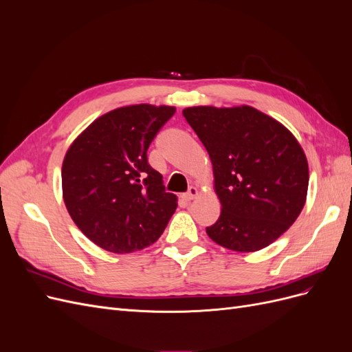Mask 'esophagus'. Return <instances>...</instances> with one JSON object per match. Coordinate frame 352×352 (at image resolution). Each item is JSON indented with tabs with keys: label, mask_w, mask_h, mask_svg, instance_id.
I'll return each instance as SVG.
<instances>
[{
	"label": "esophagus",
	"mask_w": 352,
	"mask_h": 352,
	"mask_svg": "<svg viewBox=\"0 0 352 352\" xmlns=\"http://www.w3.org/2000/svg\"><path fill=\"white\" fill-rule=\"evenodd\" d=\"M197 195H198V189H197L195 186H190V188L188 189V192L184 195V199H185V201H192Z\"/></svg>",
	"instance_id": "esophagus-1"
}]
</instances>
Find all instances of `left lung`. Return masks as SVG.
Listing matches in <instances>:
<instances>
[{
    "label": "left lung",
    "instance_id": "1",
    "mask_svg": "<svg viewBox=\"0 0 352 352\" xmlns=\"http://www.w3.org/2000/svg\"><path fill=\"white\" fill-rule=\"evenodd\" d=\"M182 113L210 155L221 204L207 235L238 252L269 247L305 204L308 163L301 145L283 124L250 105H199Z\"/></svg>",
    "mask_w": 352,
    "mask_h": 352
}]
</instances>
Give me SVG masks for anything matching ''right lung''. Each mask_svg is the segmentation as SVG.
I'll return each instance as SVG.
<instances>
[{"mask_svg":"<svg viewBox=\"0 0 352 352\" xmlns=\"http://www.w3.org/2000/svg\"><path fill=\"white\" fill-rule=\"evenodd\" d=\"M176 109L138 104L98 117L66 153L63 198L76 226L105 251L146 248L177 207L146 151Z\"/></svg>","mask_w":352,"mask_h":352,"instance_id":"1","label":"right lung"}]
</instances>
